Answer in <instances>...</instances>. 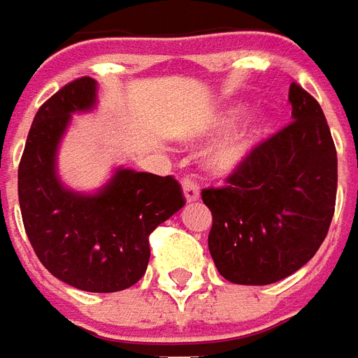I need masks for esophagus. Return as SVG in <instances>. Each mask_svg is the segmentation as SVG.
<instances>
[{
	"label": "esophagus",
	"mask_w": 358,
	"mask_h": 358,
	"mask_svg": "<svg viewBox=\"0 0 358 358\" xmlns=\"http://www.w3.org/2000/svg\"><path fill=\"white\" fill-rule=\"evenodd\" d=\"M182 192H184V199L192 203V201H198L199 199V188L198 184L192 178L182 180Z\"/></svg>",
	"instance_id": "1"
}]
</instances>
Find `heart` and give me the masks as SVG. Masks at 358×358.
<instances>
[{
    "label": "heart",
    "instance_id": "heart-1",
    "mask_svg": "<svg viewBox=\"0 0 358 358\" xmlns=\"http://www.w3.org/2000/svg\"><path fill=\"white\" fill-rule=\"evenodd\" d=\"M243 111L245 103H231L227 108L220 109L215 115H211L210 121L199 131V135L206 137L230 129L206 152V169L221 178L233 176L245 169L271 131L272 115L266 109H250L241 118Z\"/></svg>",
    "mask_w": 358,
    "mask_h": 358
}]
</instances>
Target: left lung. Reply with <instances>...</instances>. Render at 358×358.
Instances as JSON below:
<instances>
[{
	"mask_svg": "<svg viewBox=\"0 0 358 358\" xmlns=\"http://www.w3.org/2000/svg\"><path fill=\"white\" fill-rule=\"evenodd\" d=\"M292 123L264 141L225 188L201 192L213 215L211 259L225 280L264 286L322 247L337 196V152L320 103L292 84Z\"/></svg>",
	"mask_w": 358,
	"mask_h": 358,
	"instance_id": "1",
	"label": "left lung"
}]
</instances>
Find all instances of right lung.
Masks as SVG:
<instances>
[{
    "label": "right lung",
    "mask_w": 358,
    "mask_h": 358,
    "mask_svg": "<svg viewBox=\"0 0 358 358\" xmlns=\"http://www.w3.org/2000/svg\"><path fill=\"white\" fill-rule=\"evenodd\" d=\"M97 108V82L80 78L36 111L19 164V206L38 261L84 292H119L141 280L148 235L184 208L180 184L117 166L94 192L66 186L58 150L74 113Z\"/></svg>",
    "instance_id": "right-lung-1"
}]
</instances>
